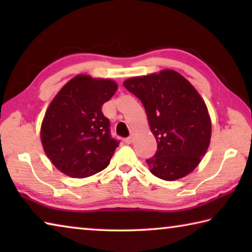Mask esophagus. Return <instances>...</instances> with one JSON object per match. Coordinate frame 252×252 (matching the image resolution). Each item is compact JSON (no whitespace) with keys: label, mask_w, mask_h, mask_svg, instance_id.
Segmentation results:
<instances>
[{"label":"esophagus","mask_w":252,"mask_h":252,"mask_svg":"<svg viewBox=\"0 0 252 252\" xmlns=\"http://www.w3.org/2000/svg\"><path fill=\"white\" fill-rule=\"evenodd\" d=\"M125 142H126V144H131L132 142H133V136H132V135L127 136V138L125 139Z\"/></svg>","instance_id":"esophagus-1"}]
</instances>
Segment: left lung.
<instances>
[{
  "label": "left lung",
  "mask_w": 252,
  "mask_h": 252,
  "mask_svg": "<svg viewBox=\"0 0 252 252\" xmlns=\"http://www.w3.org/2000/svg\"><path fill=\"white\" fill-rule=\"evenodd\" d=\"M123 85L142 102L157 140L156 155L147 160L153 176L173 181L193 171L210 144L211 120L192 84L178 72L164 70Z\"/></svg>",
  "instance_id": "left-lung-1"
}]
</instances>
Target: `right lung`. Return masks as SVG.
Here are the masks:
<instances>
[{"label":"right lung","mask_w":252,"mask_h":252,"mask_svg":"<svg viewBox=\"0 0 252 252\" xmlns=\"http://www.w3.org/2000/svg\"><path fill=\"white\" fill-rule=\"evenodd\" d=\"M118 90L111 80L76 75L51 102L41 126L51 162L72 178H87L108 167L120 141L111 136L102 105Z\"/></svg>","instance_id":"right-lung-1"}]
</instances>
